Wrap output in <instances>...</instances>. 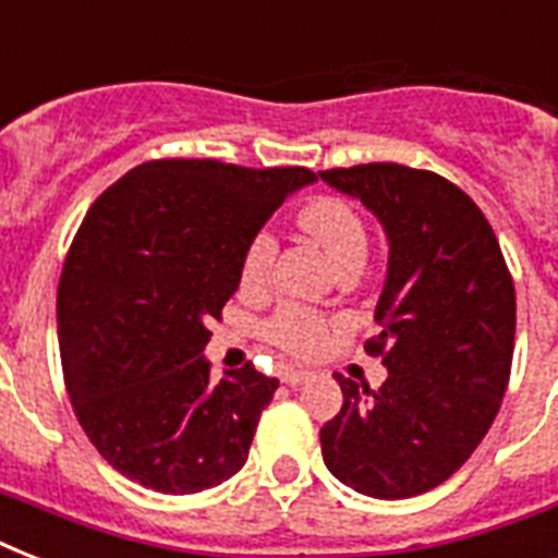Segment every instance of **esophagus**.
<instances>
[{
	"label": "esophagus",
	"instance_id": "1",
	"mask_svg": "<svg viewBox=\"0 0 558 558\" xmlns=\"http://www.w3.org/2000/svg\"><path fill=\"white\" fill-rule=\"evenodd\" d=\"M306 379H313V371H301V367H283V371H280V381H287L292 388L304 385Z\"/></svg>",
	"mask_w": 558,
	"mask_h": 558
}]
</instances>
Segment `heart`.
Returning a JSON list of instances; mask_svg holds the SVG:
<instances>
[{"mask_svg": "<svg viewBox=\"0 0 558 558\" xmlns=\"http://www.w3.org/2000/svg\"><path fill=\"white\" fill-rule=\"evenodd\" d=\"M298 226L322 245L324 254L336 266L362 263L367 254V231L362 217L348 199L339 196H315L298 214ZM278 257V236L269 228L254 231L240 257V287L248 292H263L269 287L271 269ZM266 339L289 356L306 359L322 353L330 341V322L310 306L283 304L266 322Z\"/></svg>", "mask_w": 558, "mask_h": 558, "instance_id": "1", "label": "heart"}]
</instances>
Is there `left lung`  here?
Masks as SVG:
<instances>
[{
	"mask_svg": "<svg viewBox=\"0 0 558 558\" xmlns=\"http://www.w3.org/2000/svg\"><path fill=\"white\" fill-rule=\"evenodd\" d=\"M362 199L388 234L376 304L379 390L336 381L344 405L322 428L324 463L341 484L399 501L449 481L489 432L510 381L515 287L484 210L449 179L393 161L322 170Z\"/></svg>",
	"mask_w": 558,
	"mask_h": 558,
	"instance_id": "8db88e82",
	"label": "left lung"
}]
</instances>
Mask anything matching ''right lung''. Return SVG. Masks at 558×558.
<instances>
[{
  "label": "right lung",
  "mask_w": 558,
  "mask_h": 558,
  "mask_svg": "<svg viewBox=\"0 0 558 558\" xmlns=\"http://www.w3.org/2000/svg\"><path fill=\"white\" fill-rule=\"evenodd\" d=\"M306 168L214 159L138 165L92 202L57 287L65 390L109 466L165 495L243 469L278 379L248 362L210 379V318L240 287V257Z\"/></svg>",
  "instance_id": "1"
}]
</instances>
